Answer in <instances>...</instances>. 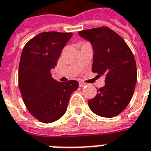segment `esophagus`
<instances>
[{"label": "esophagus", "mask_w": 151, "mask_h": 151, "mask_svg": "<svg viewBox=\"0 0 151 151\" xmlns=\"http://www.w3.org/2000/svg\"><path fill=\"white\" fill-rule=\"evenodd\" d=\"M86 84L85 83H83V82H79V86H80V87H83Z\"/></svg>", "instance_id": "1"}]
</instances>
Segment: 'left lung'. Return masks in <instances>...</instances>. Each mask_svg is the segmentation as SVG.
<instances>
[{
    "mask_svg": "<svg viewBox=\"0 0 151 151\" xmlns=\"http://www.w3.org/2000/svg\"><path fill=\"white\" fill-rule=\"evenodd\" d=\"M94 50L92 71L105 75V86L98 89L88 105L94 113L103 117L116 116L133 97L137 82L134 56L125 41L106 27L79 31Z\"/></svg>",
    "mask_w": 151,
    "mask_h": 151,
    "instance_id": "1",
    "label": "left lung"
}]
</instances>
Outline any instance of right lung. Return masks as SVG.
<instances>
[{
  "label": "right lung",
  "instance_id": "right-lung-1",
  "mask_svg": "<svg viewBox=\"0 0 151 151\" xmlns=\"http://www.w3.org/2000/svg\"><path fill=\"white\" fill-rule=\"evenodd\" d=\"M72 35L71 32H43L29 40L22 50L18 86L28 111L40 122L59 120L65 113L71 94L78 88L77 81L60 82L51 74Z\"/></svg>",
  "mask_w": 151,
  "mask_h": 151
}]
</instances>
